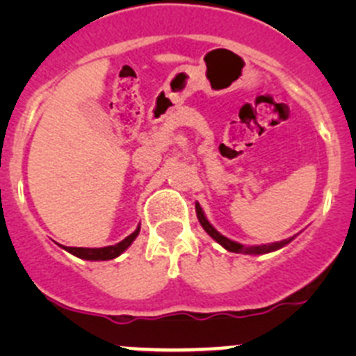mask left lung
Listing matches in <instances>:
<instances>
[{
    "label": "left lung",
    "mask_w": 356,
    "mask_h": 356,
    "mask_svg": "<svg viewBox=\"0 0 356 356\" xmlns=\"http://www.w3.org/2000/svg\"><path fill=\"white\" fill-rule=\"evenodd\" d=\"M196 215H198V220L201 224V227L204 229V231L208 232V234L211 236V238L215 239V241L218 243V245H222L225 248V250L232 251V253H245V254H261V253H268V251H275L279 250V248H282L284 245H288L291 239H284V241H279V243H270V245H261V246H245V245H239V243L236 241H231V239H227L225 236H222L220 232L217 231V229L213 227V225L210 224V222L207 220V217H204L203 210H201L200 203H196Z\"/></svg>",
    "instance_id": "8db88e82"
}]
</instances>
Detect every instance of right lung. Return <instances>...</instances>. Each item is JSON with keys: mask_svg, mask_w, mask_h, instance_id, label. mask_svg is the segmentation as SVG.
Returning <instances> with one entry per match:
<instances>
[{"mask_svg": "<svg viewBox=\"0 0 356 356\" xmlns=\"http://www.w3.org/2000/svg\"><path fill=\"white\" fill-rule=\"evenodd\" d=\"M139 234V227L132 232L131 236L124 239V241L117 243L113 246H105V248H70V246H63L68 253L75 254V257L82 258V260H111V258H117L118 254L124 253L131 243L138 238Z\"/></svg>", "mask_w": 356, "mask_h": 356, "instance_id": "add662e5", "label": "right lung"}]
</instances>
